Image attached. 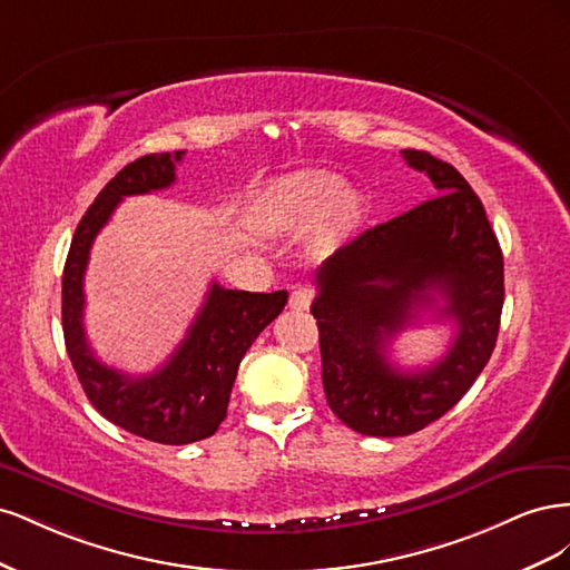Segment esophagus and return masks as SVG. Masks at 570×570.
Here are the masks:
<instances>
[{
	"instance_id": "34e87169",
	"label": "esophagus",
	"mask_w": 570,
	"mask_h": 570,
	"mask_svg": "<svg viewBox=\"0 0 570 570\" xmlns=\"http://www.w3.org/2000/svg\"><path fill=\"white\" fill-rule=\"evenodd\" d=\"M314 302V289L312 287H297L295 292L289 295V308H297V312H306L308 306Z\"/></svg>"
}]
</instances>
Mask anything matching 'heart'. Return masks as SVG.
Wrapping results in <instances>:
<instances>
[{
    "instance_id": "b5f03b06",
    "label": "heart",
    "mask_w": 570,
    "mask_h": 570,
    "mask_svg": "<svg viewBox=\"0 0 570 570\" xmlns=\"http://www.w3.org/2000/svg\"><path fill=\"white\" fill-rule=\"evenodd\" d=\"M262 216L266 226L278 233H302L318 226L325 243H340L364 223L366 204L335 174L297 170L268 185Z\"/></svg>"
}]
</instances>
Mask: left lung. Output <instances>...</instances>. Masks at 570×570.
Masks as SVG:
<instances>
[{
    "instance_id": "left-lung-1",
    "label": "left lung",
    "mask_w": 570,
    "mask_h": 570,
    "mask_svg": "<svg viewBox=\"0 0 570 570\" xmlns=\"http://www.w3.org/2000/svg\"><path fill=\"white\" fill-rule=\"evenodd\" d=\"M402 157L433 180L435 197L327 256L312 304L327 406L373 438L419 433L471 390L492 356L504 304L502 249L473 187L433 154ZM438 294L441 317L458 327L453 347L425 372H400L386 340Z\"/></svg>"
}]
</instances>
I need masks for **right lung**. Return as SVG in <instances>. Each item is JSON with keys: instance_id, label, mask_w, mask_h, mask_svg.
Instances as JSON below:
<instances>
[{"instance_id": "add662e5", "label": "right lung", "mask_w": 570, "mask_h": 570, "mask_svg": "<svg viewBox=\"0 0 570 570\" xmlns=\"http://www.w3.org/2000/svg\"><path fill=\"white\" fill-rule=\"evenodd\" d=\"M183 154H147L107 183L78 223L61 287L66 350L88 400L107 421L159 444H189L216 433L226 419L239 361L287 304V289L266 295L212 283L185 340L161 368L135 377L109 368L95 356L82 323V281L90 247L120 199L176 183Z\"/></svg>"}]
</instances>
